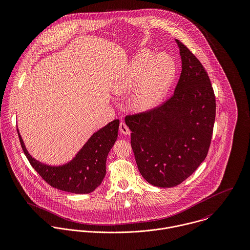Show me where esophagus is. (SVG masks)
Listing matches in <instances>:
<instances>
[{
	"instance_id": "esophagus-1",
	"label": "esophagus",
	"mask_w": 250,
	"mask_h": 250,
	"mask_svg": "<svg viewBox=\"0 0 250 250\" xmlns=\"http://www.w3.org/2000/svg\"><path fill=\"white\" fill-rule=\"evenodd\" d=\"M119 131L121 134L123 135H130L131 134V131L130 129L128 128V126L124 123V122H121L120 125H119Z\"/></svg>"
}]
</instances>
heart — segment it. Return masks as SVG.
I'll use <instances>...</instances> for the list:
<instances>
[{
	"label": "heart",
	"mask_w": 250,
	"mask_h": 250,
	"mask_svg": "<svg viewBox=\"0 0 250 250\" xmlns=\"http://www.w3.org/2000/svg\"><path fill=\"white\" fill-rule=\"evenodd\" d=\"M175 74L174 62L165 54L142 51L115 79L116 94H129L138 83L132 96L133 107L144 111L156 107L167 93Z\"/></svg>",
	"instance_id": "b5f03b06"
}]
</instances>
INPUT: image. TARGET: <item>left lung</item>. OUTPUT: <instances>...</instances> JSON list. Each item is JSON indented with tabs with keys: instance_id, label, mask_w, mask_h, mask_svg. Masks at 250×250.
I'll return each instance as SVG.
<instances>
[{
	"instance_id": "left-lung-1",
	"label": "left lung",
	"mask_w": 250,
	"mask_h": 250,
	"mask_svg": "<svg viewBox=\"0 0 250 250\" xmlns=\"http://www.w3.org/2000/svg\"><path fill=\"white\" fill-rule=\"evenodd\" d=\"M175 41L182 72L174 94L159 107L125 117L139 170L159 188L175 187L197 169L208 154L215 118L208 73L182 42Z\"/></svg>"
}]
</instances>
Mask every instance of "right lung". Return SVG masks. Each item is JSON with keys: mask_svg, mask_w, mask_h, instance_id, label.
<instances>
[{"mask_svg": "<svg viewBox=\"0 0 250 250\" xmlns=\"http://www.w3.org/2000/svg\"><path fill=\"white\" fill-rule=\"evenodd\" d=\"M119 120L115 119L94 133L70 162L49 166L36 160L28 152L19 130L23 151L36 172L55 188L71 193H90L105 178L107 154L116 142Z\"/></svg>", "mask_w": 250, "mask_h": 250, "instance_id": "obj_1", "label": "right lung"}]
</instances>
